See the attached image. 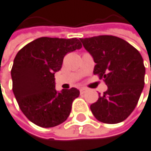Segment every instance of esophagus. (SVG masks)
Returning <instances> with one entry per match:
<instances>
[{
    "label": "esophagus",
    "mask_w": 151,
    "mask_h": 151,
    "mask_svg": "<svg viewBox=\"0 0 151 151\" xmlns=\"http://www.w3.org/2000/svg\"><path fill=\"white\" fill-rule=\"evenodd\" d=\"M87 91H88V89H86V88H81V89H80L81 94H84L85 92H87Z\"/></svg>",
    "instance_id": "34e87169"
}]
</instances>
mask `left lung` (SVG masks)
Here are the masks:
<instances>
[{
  "label": "left lung",
  "instance_id": "obj_1",
  "mask_svg": "<svg viewBox=\"0 0 151 151\" xmlns=\"http://www.w3.org/2000/svg\"><path fill=\"white\" fill-rule=\"evenodd\" d=\"M80 40L96 63L93 73L108 86L103 95L91 105V111L103 123H119L134 111L144 88L143 59L138 50L116 36Z\"/></svg>",
  "mask_w": 151,
  "mask_h": 151
}]
</instances>
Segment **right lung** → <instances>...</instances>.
<instances>
[{
    "instance_id": "add662e5",
    "label": "right lung",
    "mask_w": 151,
    "mask_h": 151,
    "mask_svg": "<svg viewBox=\"0 0 151 151\" xmlns=\"http://www.w3.org/2000/svg\"><path fill=\"white\" fill-rule=\"evenodd\" d=\"M81 47L76 38L42 37L18 51L11 70L12 91L21 111L32 123L51 128L68 119L80 91L71 88L58 92L54 74L64 56Z\"/></svg>"
}]
</instances>
